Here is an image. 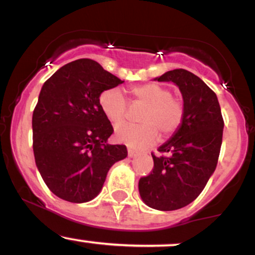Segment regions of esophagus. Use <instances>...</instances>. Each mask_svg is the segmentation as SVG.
<instances>
[{"mask_svg":"<svg viewBox=\"0 0 255 255\" xmlns=\"http://www.w3.org/2000/svg\"><path fill=\"white\" fill-rule=\"evenodd\" d=\"M136 156H137L136 152H134L133 150H131V148H128V157L134 158V157H136Z\"/></svg>","mask_w":255,"mask_h":255,"instance_id":"1","label":"esophagus"}]
</instances>
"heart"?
Segmentation results:
<instances>
[{
	"label": "heart",
	"instance_id": "b5f03b06",
	"mask_svg": "<svg viewBox=\"0 0 255 255\" xmlns=\"http://www.w3.org/2000/svg\"><path fill=\"white\" fill-rule=\"evenodd\" d=\"M133 101L146 105L142 110L141 125L120 124L115 128V137L134 150L151 147L159 139V131L171 135L182 125L183 104L172 97L171 91L159 84H145L131 87ZM101 109L113 124H119L127 116L128 101L118 87L108 89L99 96Z\"/></svg>",
	"mask_w": 255,
	"mask_h": 255
}]
</instances>
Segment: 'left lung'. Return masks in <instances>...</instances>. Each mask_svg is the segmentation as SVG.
Masks as SVG:
<instances>
[{"instance_id":"obj_1","label":"left lung","mask_w":255,"mask_h":255,"mask_svg":"<svg viewBox=\"0 0 255 255\" xmlns=\"http://www.w3.org/2000/svg\"><path fill=\"white\" fill-rule=\"evenodd\" d=\"M170 81L183 98L182 125L158 147L153 169L139 180L142 201L154 210L174 211L199 197L217 166L224 122L216 93L186 69H174L156 78Z\"/></svg>"}]
</instances>
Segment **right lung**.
<instances>
[{
	"mask_svg": "<svg viewBox=\"0 0 255 255\" xmlns=\"http://www.w3.org/2000/svg\"><path fill=\"white\" fill-rule=\"evenodd\" d=\"M122 83L90 58L64 64L44 83L32 116L33 153L56 197L92 200L111 166L127 157L125 145L107 144L114 129L99 105L103 91Z\"/></svg>",
	"mask_w": 255,
	"mask_h": 255,
	"instance_id": "obj_1",
	"label": "right lung"
}]
</instances>
